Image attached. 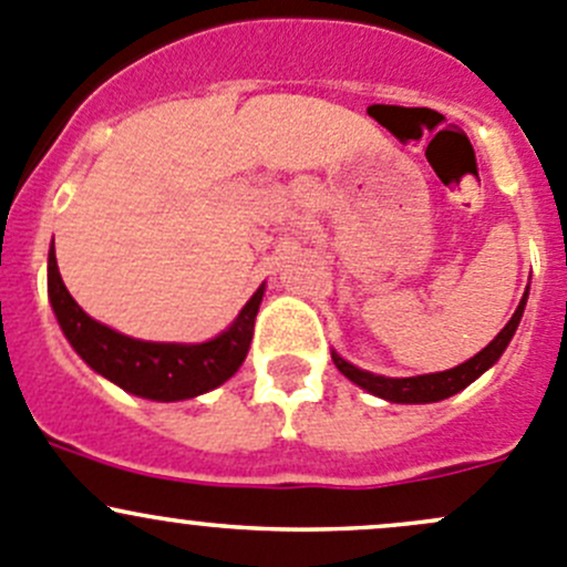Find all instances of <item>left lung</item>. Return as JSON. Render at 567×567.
<instances>
[{"label": "left lung", "mask_w": 567, "mask_h": 567, "mask_svg": "<svg viewBox=\"0 0 567 567\" xmlns=\"http://www.w3.org/2000/svg\"><path fill=\"white\" fill-rule=\"evenodd\" d=\"M529 288L524 290L522 301H518L516 312L507 320L505 329L488 342L480 353H474L472 359L458 364V368L442 370V373H425V375H409V379H390V375L370 373V370L357 368L348 359H342L340 353L331 351V359H334L337 370L346 375L348 381H353L357 386H362L364 392L375 394V398L386 400V403H439L444 398H453L461 390H466L472 381H477L485 370L494 368L499 362V357L505 353V348L511 346L513 334H516L518 323H522L524 307H527Z\"/></svg>", "instance_id": "obj_1"}]
</instances>
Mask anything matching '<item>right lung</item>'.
<instances>
[{"instance_id":"1","label":"right lung","mask_w":567,"mask_h":567,"mask_svg":"<svg viewBox=\"0 0 567 567\" xmlns=\"http://www.w3.org/2000/svg\"><path fill=\"white\" fill-rule=\"evenodd\" d=\"M266 285L251 293L238 318L221 334L205 342H151L120 334L112 326L90 318L68 293L49 249V301L62 334L73 351L99 375L136 398L175 403L205 394L238 373L249 353L255 318Z\"/></svg>"}]
</instances>
